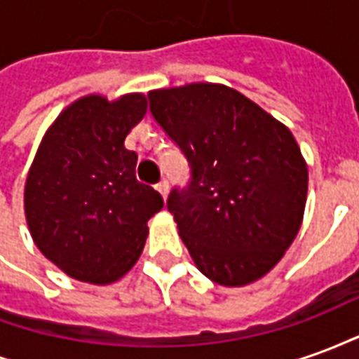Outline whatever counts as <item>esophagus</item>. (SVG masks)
<instances>
[{"mask_svg": "<svg viewBox=\"0 0 359 359\" xmlns=\"http://www.w3.org/2000/svg\"><path fill=\"white\" fill-rule=\"evenodd\" d=\"M156 188L159 190V194L163 196V198H167V194H169V182H167V180H159Z\"/></svg>", "mask_w": 359, "mask_h": 359, "instance_id": "34e87169", "label": "esophagus"}]
</instances>
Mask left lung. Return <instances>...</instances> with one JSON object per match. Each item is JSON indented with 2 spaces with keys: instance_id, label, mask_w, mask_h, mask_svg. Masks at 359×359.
Masks as SVG:
<instances>
[{
  "instance_id": "1",
  "label": "left lung",
  "mask_w": 359,
  "mask_h": 359,
  "mask_svg": "<svg viewBox=\"0 0 359 359\" xmlns=\"http://www.w3.org/2000/svg\"><path fill=\"white\" fill-rule=\"evenodd\" d=\"M148 97L190 165V184L175 188L167 208L196 267L223 286L267 275L306 210L308 165L292 133L225 84L192 82Z\"/></svg>"
}]
</instances>
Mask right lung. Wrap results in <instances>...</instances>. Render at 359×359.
Instances as JSON below:
<instances>
[{
	"mask_svg": "<svg viewBox=\"0 0 359 359\" xmlns=\"http://www.w3.org/2000/svg\"><path fill=\"white\" fill-rule=\"evenodd\" d=\"M148 111L146 95L88 94L46 130L25 184L32 241L69 277L111 285L138 262L148 221L163 198L136 180L126 134Z\"/></svg>",
	"mask_w": 359,
	"mask_h": 359,
	"instance_id": "add662e5",
	"label": "right lung"
}]
</instances>
